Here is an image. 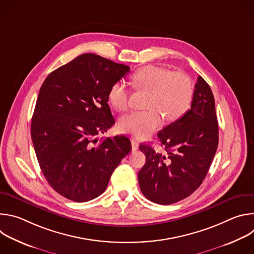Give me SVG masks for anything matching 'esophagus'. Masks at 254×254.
I'll list each match as a JSON object with an SVG mask.
<instances>
[{
  "label": "esophagus",
  "mask_w": 254,
  "mask_h": 254,
  "mask_svg": "<svg viewBox=\"0 0 254 254\" xmlns=\"http://www.w3.org/2000/svg\"><path fill=\"white\" fill-rule=\"evenodd\" d=\"M138 149V142L134 139H131V150L136 151Z\"/></svg>",
  "instance_id": "1"
}]
</instances>
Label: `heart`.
Here are the masks:
<instances>
[{
    "label": "heart",
    "mask_w": 254,
    "mask_h": 254,
    "mask_svg": "<svg viewBox=\"0 0 254 254\" xmlns=\"http://www.w3.org/2000/svg\"><path fill=\"white\" fill-rule=\"evenodd\" d=\"M137 89L149 91L144 112H134L124 117L120 129L136 138H146L163 123L182 117L189 108L193 98V86L188 75L180 71L147 65L136 70L131 76ZM130 91L125 81L115 82L108 92V99L118 111H126L128 106Z\"/></svg>",
    "instance_id": "1"
}]
</instances>
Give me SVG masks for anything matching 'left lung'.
I'll return each mask as SVG.
<instances>
[{
	"instance_id": "left-lung-1",
	"label": "left lung",
	"mask_w": 254,
	"mask_h": 254,
	"mask_svg": "<svg viewBox=\"0 0 254 254\" xmlns=\"http://www.w3.org/2000/svg\"><path fill=\"white\" fill-rule=\"evenodd\" d=\"M158 137L167 154H158L149 144H140L146 164L138 172V184L147 199L170 205L199 188L218 147L215 100L201 76L195 84L190 110L164 127Z\"/></svg>"
}]
</instances>
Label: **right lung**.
<instances>
[{
  "mask_svg": "<svg viewBox=\"0 0 254 254\" xmlns=\"http://www.w3.org/2000/svg\"><path fill=\"white\" fill-rule=\"evenodd\" d=\"M127 72V65L86 53L52 71L40 88L32 141L47 182L69 200L101 195L131 151L127 136L96 137L115 125L108 92Z\"/></svg>",
  "mask_w": 254,
  "mask_h": 254,
  "instance_id": "1",
  "label": "right lung"
}]
</instances>
